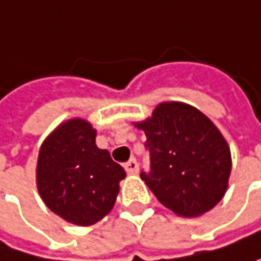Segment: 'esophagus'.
I'll list each match as a JSON object with an SVG mask.
<instances>
[{
  "label": "esophagus",
  "mask_w": 261,
  "mask_h": 261,
  "mask_svg": "<svg viewBox=\"0 0 261 261\" xmlns=\"http://www.w3.org/2000/svg\"><path fill=\"white\" fill-rule=\"evenodd\" d=\"M123 167H125V170H126L128 175H136L139 172V164H138L136 159H129Z\"/></svg>",
  "instance_id": "1"
}]
</instances>
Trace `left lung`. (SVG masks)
I'll list each match as a JSON object with an SVG mask.
<instances>
[{
  "label": "left lung",
  "mask_w": 261,
  "mask_h": 261,
  "mask_svg": "<svg viewBox=\"0 0 261 261\" xmlns=\"http://www.w3.org/2000/svg\"><path fill=\"white\" fill-rule=\"evenodd\" d=\"M136 126L150 153V170L141 178L154 196L179 217L214 209L232 169L229 145L214 122L187 103L164 102Z\"/></svg>",
  "instance_id": "left-lung-1"
}]
</instances>
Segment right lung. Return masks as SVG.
I'll list each match as a JSON object with an SVG mask.
<instances>
[{
    "mask_svg": "<svg viewBox=\"0 0 261 261\" xmlns=\"http://www.w3.org/2000/svg\"><path fill=\"white\" fill-rule=\"evenodd\" d=\"M125 176L108 150L96 145V129L83 119L59 125L40 148V196L54 214L77 226L94 224L113 209Z\"/></svg>",
    "mask_w": 261,
    "mask_h": 261,
    "instance_id": "add662e5",
    "label": "right lung"
}]
</instances>
